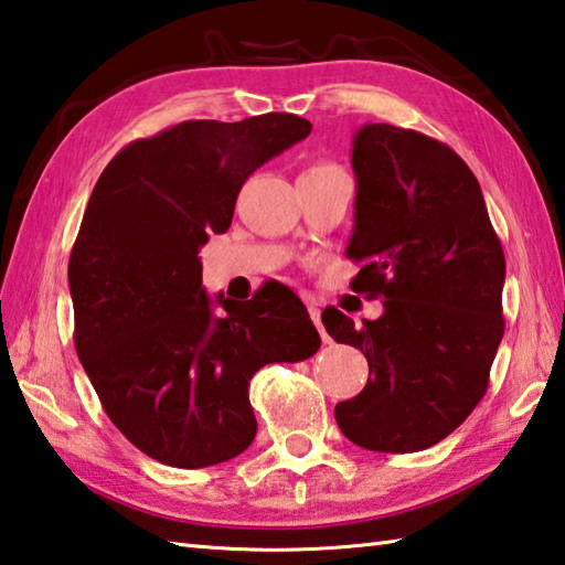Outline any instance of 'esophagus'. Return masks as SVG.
<instances>
[{
	"label": "esophagus",
	"instance_id": "1",
	"mask_svg": "<svg viewBox=\"0 0 565 565\" xmlns=\"http://www.w3.org/2000/svg\"><path fill=\"white\" fill-rule=\"evenodd\" d=\"M310 317H312V322H315V327H317V332H319V337H322V339H324V342H329V334L324 332V327H322V315H319V310H317V307H315V305L310 307Z\"/></svg>",
	"mask_w": 565,
	"mask_h": 565
}]
</instances>
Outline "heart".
Masks as SVG:
<instances>
[{
    "instance_id": "heart-1",
    "label": "heart",
    "mask_w": 565,
    "mask_h": 565,
    "mask_svg": "<svg viewBox=\"0 0 565 565\" xmlns=\"http://www.w3.org/2000/svg\"><path fill=\"white\" fill-rule=\"evenodd\" d=\"M327 169H339V167H334V164H327V162H322V164H315V167H310V169H307V172H327Z\"/></svg>"
}]
</instances>
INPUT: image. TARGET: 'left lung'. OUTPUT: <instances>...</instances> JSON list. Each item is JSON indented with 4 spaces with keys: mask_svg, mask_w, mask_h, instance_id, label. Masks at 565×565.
Segmentation results:
<instances>
[{
    "mask_svg": "<svg viewBox=\"0 0 565 565\" xmlns=\"http://www.w3.org/2000/svg\"><path fill=\"white\" fill-rule=\"evenodd\" d=\"M351 290L381 297L383 315L354 327L334 307L329 337L364 351L369 381L337 403V425L374 452L440 443L482 401L504 337V250L480 182L433 137L393 125L354 135Z\"/></svg>",
    "mask_w": 565,
    "mask_h": 565,
    "instance_id": "left-lung-1",
    "label": "left lung"
}]
</instances>
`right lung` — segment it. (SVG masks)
Returning <instances> with one entry per match:
<instances>
[{
    "label": "right lung",
    "instance_id": "add662e5",
    "mask_svg": "<svg viewBox=\"0 0 565 565\" xmlns=\"http://www.w3.org/2000/svg\"><path fill=\"white\" fill-rule=\"evenodd\" d=\"M310 130L290 113L186 120L122 147L93 189L68 260L73 342L115 428L157 462L199 470L241 455L258 430L255 371L322 344L287 287L218 295L226 315H214L199 260L246 179Z\"/></svg>",
    "mask_w": 565,
    "mask_h": 565
}]
</instances>
